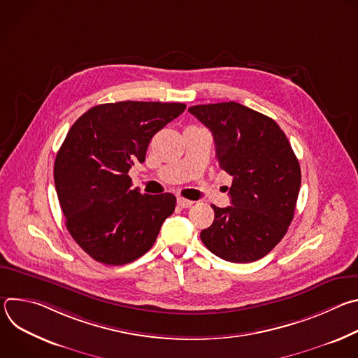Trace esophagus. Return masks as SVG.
Wrapping results in <instances>:
<instances>
[{
    "label": "esophagus",
    "mask_w": 358,
    "mask_h": 358,
    "mask_svg": "<svg viewBox=\"0 0 358 358\" xmlns=\"http://www.w3.org/2000/svg\"><path fill=\"white\" fill-rule=\"evenodd\" d=\"M177 203H178V207H181V208H188V207H191L192 206V201L191 199H187V198H182V196H178L177 198Z\"/></svg>",
    "instance_id": "esophagus-1"
}]
</instances>
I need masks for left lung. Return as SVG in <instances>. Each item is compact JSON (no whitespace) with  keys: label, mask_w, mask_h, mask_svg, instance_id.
<instances>
[{"label":"left lung","mask_w":358,"mask_h":358,"mask_svg":"<svg viewBox=\"0 0 358 358\" xmlns=\"http://www.w3.org/2000/svg\"><path fill=\"white\" fill-rule=\"evenodd\" d=\"M207 126L220 167L232 176L231 207L213 206L215 218L201 241L218 258L255 262L286 235L300 189V166L290 143L271 117L236 101L188 109Z\"/></svg>","instance_id":"1"}]
</instances>
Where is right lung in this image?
<instances>
[{"label":"right lung","mask_w":358,"mask_h":358,"mask_svg":"<svg viewBox=\"0 0 358 358\" xmlns=\"http://www.w3.org/2000/svg\"><path fill=\"white\" fill-rule=\"evenodd\" d=\"M184 110V103L116 101L89 109L68 131L55 159V188L69 234L94 261L116 266L143 257L174 213L173 194H141L129 170Z\"/></svg>","instance_id":"1"}]
</instances>
